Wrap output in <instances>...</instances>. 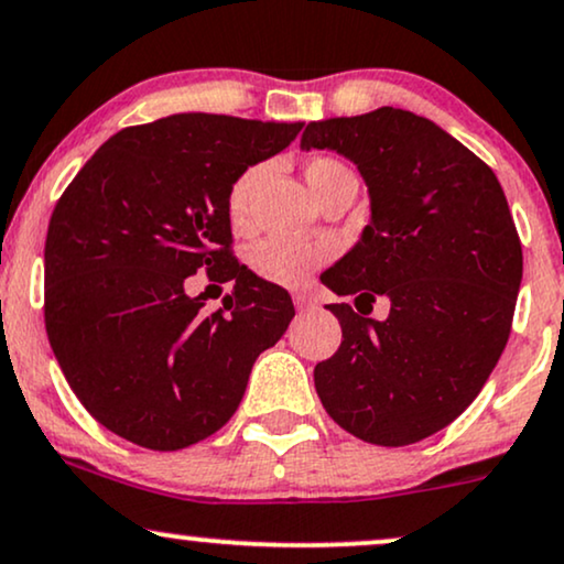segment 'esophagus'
Segmentation results:
<instances>
[{"instance_id": "34e87169", "label": "esophagus", "mask_w": 564, "mask_h": 564, "mask_svg": "<svg viewBox=\"0 0 564 564\" xmlns=\"http://www.w3.org/2000/svg\"><path fill=\"white\" fill-rule=\"evenodd\" d=\"M294 304H296V310H310V307H315V296L304 294V291H296Z\"/></svg>"}]
</instances>
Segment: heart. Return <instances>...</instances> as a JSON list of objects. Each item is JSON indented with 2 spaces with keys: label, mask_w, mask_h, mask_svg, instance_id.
<instances>
[{
  "label": "heart",
  "mask_w": 564,
  "mask_h": 564,
  "mask_svg": "<svg viewBox=\"0 0 564 564\" xmlns=\"http://www.w3.org/2000/svg\"><path fill=\"white\" fill-rule=\"evenodd\" d=\"M262 167H247L239 178L234 181L228 192V217L236 228H243L249 220V202H252L254 186L260 181ZM304 178L315 194V199L336 186L341 178H355L344 162L334 158H312L304 167ZM334 254L328 241H294V239H262L249 249V268L262 281L275 283V286H302L310 281L321 264H325Z\"/></svg>",
  "instance_id": "heart-1"
}]
</instances>
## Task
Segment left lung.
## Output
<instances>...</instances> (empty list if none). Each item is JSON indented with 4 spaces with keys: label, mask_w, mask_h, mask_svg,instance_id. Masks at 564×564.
Returning <instances> with one entry per match:
<instances>
[{
    "label": "left lung",
    "mask_w": 564,
    "mask_h": 564,
    "mask_svg": "<svg viewBox=\"0 0 564 564\" xmlns=\"http://www.w3.org/2000/svg\"><path fill=\"white\" fill-rule=\"evenodd\" d=\"M304 149H334L370 192V226L321 281L341 347L315 365L317 397L351 436L406 446L457 420L507 347L522 247L497 175L433 120L381 107L310 123ZM390 302L386 322L371 302Z\"/></svg>",
    "instance_id": "1"
}]
</instances>
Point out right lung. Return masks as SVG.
I'll return each instance as SVG.
<instances>
[{
  "label": "right lung",
  "instance_id": "right-lung-1",
  "mask_svg": "<svg viewBox=\"0 0 564 564\" xmlns=\"http://www.w3.org/2000/svg\"><path fill=\"white\" fill-rule=\"evenodd\" d=\"M302 123L183 112L123 128L54 207L44 323L67 383L97 423L154 452L213 436L260 351L286 334L289 291L230 252L228 192L286 149ZM235 283L204 312L187 275Z\"/></svg>",
  "mask_w": 564,
  "mask_h": 564
}]
</instances>
